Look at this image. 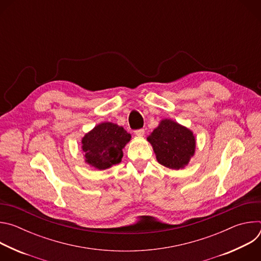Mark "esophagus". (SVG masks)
Returning <instances> with one entry per match:
<instances>
[{
	"label": "esophagus",
	"instance_id": "34e87169",
	"mask_svg": "<svg viewBox=\"0 0 261 261\" xmlns=\"http://www.w3.org/2000/svg\"><path fill=\"white\" fill-rule=\"evenodd\" d=\"M134 133H135V135H136V136H138V137H142V136H144V130H143V129L135 130V131H134Z\"/></svg>",
	"mask_w": 261,
	"mask_h": 261
}]
</instances>
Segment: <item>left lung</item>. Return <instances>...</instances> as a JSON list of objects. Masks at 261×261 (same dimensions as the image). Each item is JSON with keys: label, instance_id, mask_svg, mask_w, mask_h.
I'll list each match as a JSON object with an SVG mask.
<instances>
[{"label": "left lung", "instance_id": "left-lung-1", "mask_svg": "<svg viewBox=\"0 0 261 261\" xmlns=\"http://www.w3.org/2000/svg\"><path fill=\"white\" fill-rule=\"evenodd\" d=\"M146 139L153 147L157 161L170 169H184L195 155V134L171 119L161 120Z\"/></svg>", "mask_w": 261, "mask_h": 261}]
</instances>
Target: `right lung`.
<instances>
[{"label":"right lung","mask_w":261,"mask_h":261,"mask_svg":"<svg viewBox=\"0 0 261 261\" xmlns=\"http://www.w3.org/2000/svg\"><path fill=\"white\" fill-rule=\"evenodd\" d=\"M131 140V135L118 124L102 122L82 138V151L85 162L105 170L121 163L123 148Z\"/></svg>","instance_id":"1"}]
</instances>
